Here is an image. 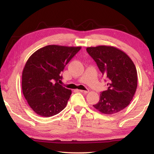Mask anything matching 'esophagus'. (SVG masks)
Segmentation results:
<instances>
[{
    "label": "esophagus",
    "mask_w": 154,
    "mask_h": 154,
    "mask_svg": "<svg viewBox=\"0 0 154 154\" xmlns=\"http://www.w3.org/2000/svg\"><path fill=\"white\" fill-rule=\"evenodd\" d=\"M80 92H82V93H83V94H88V90H79Z\"/></svg>",
    "instance_id": "1"
}]
</instances>
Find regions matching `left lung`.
<instances>
[{
  "label": "left lung",
  "instance_id": "obj_1",
  "mask_svg": "<svg viewBox=\"0 0 154 154\" xmlns=\"http://www.w3.org/2000/svg\"><path fill=\"white\" fill-rule=\"evenodd\" d=\"M86 50L108 80V89L100 93L94 107L104 114L118 113L129 105L136 92L137 72L133 62L115 47H90Z\"/></svg>",
  "mask_w": 154,
  "mask_h": 154
}]
</instances>
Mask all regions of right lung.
<instances>
[{
	"label": "right lung",
	"mask_w": 154,
	"mask_h": 154,
	"mask_svg": "<svg viewBox=\"0 0 154 154\" xmlns=\"http://www.w3.org/2000/svg\"><path fill=\"white\" fill-rule=\"evenodd\" d=\"M80 49L51 45L38 49L28 58L22 72V92L36 114L51 117L66 107L71 90L60 84V72Z\"/></svg>",
	"instance_id": "1"
}]
</instances>
